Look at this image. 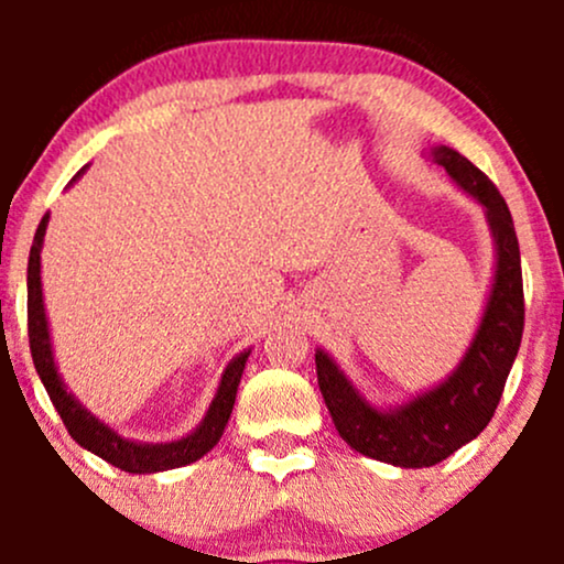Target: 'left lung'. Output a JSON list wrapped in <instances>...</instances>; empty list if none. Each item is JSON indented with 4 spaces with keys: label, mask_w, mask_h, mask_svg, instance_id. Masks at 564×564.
<instances>
[{
    "label": "left lung",
    "mask_w": 564,
    "mask_h": 564,
    "mask_svg": "<svg viewBox=\"0 0 564 564\" xmlns=\"http://www.w3.org/2000/svg\"><path fill=\"white\" fill-rule=\"evenodd\" d=\"M432 159L485 206L498 251L494 291L462 366L435 390L384 413L360 398L326 352H315L321 394L341 440L368 458L403 469L435 467L488 426L525 328L520 243L507 200L488 174L453 148H435Z\"/></svg>",
    "instance_id": "left-lung-1"
}]
</instances>
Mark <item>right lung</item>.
I'll return each instance as SVG.
<instances>
[{
	"label": "right lung",
	"instance_id": "right-lung-1",
	"mask_svg": "<svg viewBox=\"0 0 564 564\" xmlns=\"http://www.w3.org/2000/svg\"><path fill=\"white\" fill-rule=\"evenodd\" d=\"M79 174H76V177H79ZM47 219L50 215H44L42 223H39L34 246H31V254H29V345H31V358H34L39 379H42L44 390H47L50 400H53L55 411L61 413L68 435L74 437L82 448L93 451L95 456L106 458L108 464H113V467L124 471H132V475L177 469V467H185V464L198 462V458L215 448L217 440L223 437L225 424H228L232 413V403H236V392H238V384H241V373H243L249 352H241L228 368H225L215 400H212L204 422L198 424V430L193 432V435L177 440V443H164V445H140V443H132V440L116 435L111 426H106L100 419H95L87 408H82V403H76L74 394L66 392L61 377H57V368L53 360V345H50L47 318H44L42 278H39V251H42Z\"/></svg>",
	"mask_w": 564,
	"mask_h": 564
}]
</instances>
